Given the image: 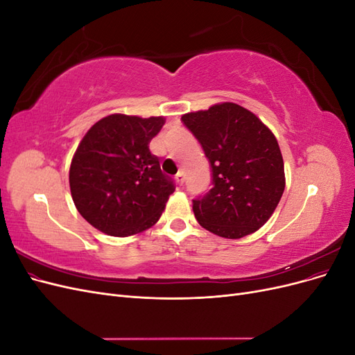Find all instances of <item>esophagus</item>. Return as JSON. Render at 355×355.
I'll return each instance as SVG.
<instances>
[{
    "label": "esophagus",
    "instance_id": "1",
    "mask_svg": "<svg viewBox=\"0 0 355 355\" xmlns=\"http://www.w3.org/2000/svg\"><path fill=\"white\" fill-rule=\"evenodd\" d=\"M176 182H178V185H184V182H185V173H184V171H180V173L176 175Z\"/></svg>",
    "mask_w": 355,
    "mask_h": 355
}]
</instances>
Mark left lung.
Masks as SVG:
<instances>
[{
    "mask_svg": "<svg viewBox=\"0 0 355 355\" xmlns=\"http://www.w3.org/2000/svg\"><path fill=\"white\" fill-rule=\"evenodd\" d=\"M202 146L213 188L192 200L202 228L237 240L268 222L284 192L283 155L274 133L252 111L232 102L182 115Z\"/></svg>",
    "mask_w": 355,
    "mask_h": 355,
    "instance_id": "8db88e82",
    "label": "left lung"
}]
</instances>
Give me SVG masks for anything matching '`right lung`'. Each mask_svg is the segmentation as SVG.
<instances>
[{"mask_svg":"<svg viewBox=\"0 0 355 355\" xmlns=\"http://www.w3.org/2000/svg\"><path fill=\"white\" fill-rule=\"evenodd\" d=\"M164 116L111 114L84 135L69 167L75 207L92 227L130 237L154 227L175 185L161 173L149 142Z\"/></svg>","mask_w":355,"mask_h":355,"instance_id":"right-lung-1","label":"right lung"}]
</instances>
